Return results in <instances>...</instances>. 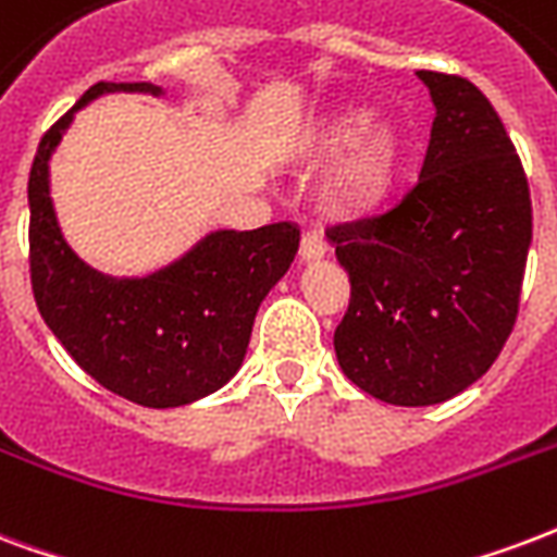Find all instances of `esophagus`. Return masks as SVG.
<instances>
[{"instance_id": "obj_1", "label": "esophagus", "mask_w": 557, "mask_h": 557, "mask_svg": "<svg viewBox=\"0 0 557 557\" xmlns=\"http://www.w3.org/2000/svg\"><path fill=\"white\" fill-rule=\"evenodd\" d=\"M325 255H329V246H325L323 237H320V234H305L302 244H299V258H302L305 263H311L323 261Z\"/></svg>"}]
</instances>
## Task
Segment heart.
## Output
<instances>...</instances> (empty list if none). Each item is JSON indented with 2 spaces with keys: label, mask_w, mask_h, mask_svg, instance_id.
Returning a JSON list of instances; mask_svg holds the SVG:
<instances>
[{
  "label": "heart",
  "mask_w": 557,
  "mask_h": 557,
  "mask_svg": "<svg viewBox=\"0 0 557 557\" xmlns=\"http://www.w3.org/2000/svg\"><path fill=\"white\" fill-rule=\"evenodd\" d=\"M320 158H337L325 196L341 214H370L391 196L399 173V132L387 120H367L361 111L334 116L317 137Z\"/></svg>",
  "instance_id": "b5f03b06"
}]
</instances>
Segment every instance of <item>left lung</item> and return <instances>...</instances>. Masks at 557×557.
I'll return each mask as SVG.
<instances>
[{
  "instance_id": "obj_1",
  "label": "left lung",
  "mask_w": 557,
  "mask_h": 557,
  "mask_svg": "<svg viewBox=\"0 0 557 557\" xmlns=\"http://www.w3.org/2000/svg\"><path fill=\"white\" fill-rule=\"evenodd\" d=\"M417 78L434 102L420 178L387 214L329 232L352 282L337 363L405 408L446 403L491 370L532 246L529 182L487 96L461 75Z\"/></svg>"
}]
</instances>
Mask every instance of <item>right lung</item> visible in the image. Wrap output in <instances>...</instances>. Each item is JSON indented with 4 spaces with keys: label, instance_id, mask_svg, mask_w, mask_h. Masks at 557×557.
<instances>
[{
    "label": "right lung",
    "instance_id": "right-lung-1",
    "mask_svg": "<svg viewBox=\"0 0 557 557\" xmlns=\"http://www.w3.org/2000/svg\"><path fill=\"white\" fill-rule=\"evenodd\" d=\"M108 94L164 96L149 82H99L40 140L28 175V246L37 311L73 361L128 403L178 408L244 367L255 313L299 249V228H214L144 275H108L66 244L52 202V154L75 114Z\"/></svg>",
    "mask_w": 557,
    "mask_h": 557
}]
</instances>
